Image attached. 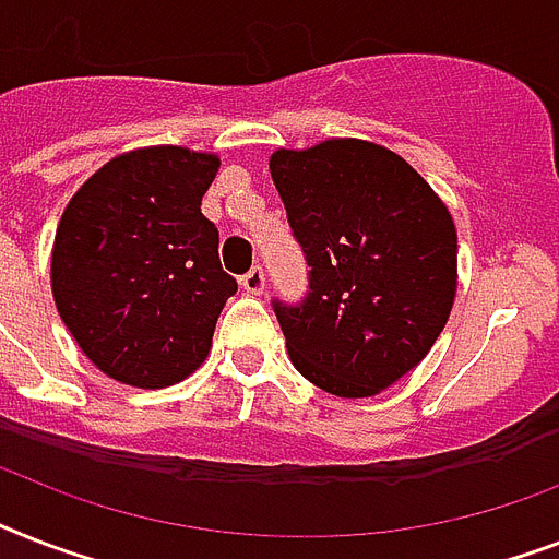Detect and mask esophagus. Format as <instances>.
<instances>
[{"instance_id":"obj_1","label":"esophagus","mask_w":559,"mask_h":559,"mask_svg":"<svg viewBox=\"0 0 559 559\" xmlns=\"http://www.w3.org/2000/svg\"><path fill=\"white\" fill-rule=\"evenodd\" d=\"M240 287H243L249 296H261L263 287H266V278H263L261 266H252V270L246 272L243 278H240Z\"/></svg>"}]
</instances>
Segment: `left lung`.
I'll list each match as a JSON object with an SVG mask.
<instances>
[{
    "label": "left lung",
    "instance_id": "left-lung-1",
    "mask_svg": "<svg viewBox=\"0 0 559 559\" xmlns=\"http://www.w3.org/2000/svg\"><path fill=\"white\" fill-rule=\"evenodd\" d=\"M270 174L310 266L305 301H272L293 366L336 397L389 389L450 319V211L406 159L362 139L275 151Z\"/></svg>",
    "mask_w": 559,
    "mask_h": 559
}]
</instances>
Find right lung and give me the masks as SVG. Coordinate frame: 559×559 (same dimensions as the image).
Returning a JSON list of instances; mask_svg holds the SVG:
<instances>
[{"label":"right lung","mask_w":559,"mask_h":559,"mask_svg":"<svg viewBox=\"0 0 559 559\" xmlns=\"http://www.w3.org/2000/svg\"><path fill=\"white\" fill-rule=\"evenodd\" d=\"M217 168L214 153L142 147L109 159L66 205L51 249L57 313L112 380L165 389L209 357L237 293L200 211Z\"/></svg>","instance_id":"1"}]
</instances>
